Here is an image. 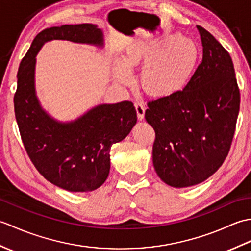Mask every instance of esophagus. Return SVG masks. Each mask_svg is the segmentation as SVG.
Listing matches in <instances>:
<instances>
[{"mask_svg": "<svg viewBox=\"0 0 251 251\" xmlns=\"http://www.w3.org/2000/svg\"><path fill=\"white\" fill-rule=\"evenodd\" d=\"M135 108L137 111V117L139 121H142L143 117H145V112H146V108L145 104L141 100H137L135 102Z\"/></svg>", "mask_w": 251, "mask_h": 251, "instance_id": "1", "label": "esophagus"}]
</instances>
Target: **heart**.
<instances>
[{"label": "heart", "mask_w": 251, "mask_h": 251, "mask_svg": "<svg viewBox=\"0 0 251 251\" xmlns=\"http://www.w3.org/2000/svg\"><path fill=\"white\" fill-rule=\"evenodd\" d=\"M200 60V49L192 39L180 33L159 41L131 45L115 67V78L129 85L130 71L144 63L140 74L143 90L153 97H172L188 86Z\"/></svg>", "instance_id": "1"}]
</instances>
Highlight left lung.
I'll return each mask as SVG.
<instances>
[{
	"instance_id": "1",
	"label": "left lung",
	"mask_w": 251,
	"mask_h": 251,
	"mask_svg": "<svg viewBox=\"0 0 251 251\" xmlns=\"http://www.w3.org/2000/svg\"><path fill=\"white\" fill-rule=\"evenodd\" d=\"M202 59L182 92L149 101L146 120L155 131L153 165L174 188L199 184L225 162L235 132L241 95L230 54L197 25Z\"/></svg>"
}]
</instances>
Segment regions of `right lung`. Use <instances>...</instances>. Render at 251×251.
I'll use <instances>...</instances> for the list:
<instances>
[{"mask_svg":"<svg viewBox=\"0 0 251 251\" xmlns=\"http://www.w3.org/2000/svg\"><path fill=\"white\" fill-rule=\"evenodd\" d=\"M51 40L103 46L102 31L92 24L63 25L40 32L19 66L14 97L16 120L37 172L63 190L90 192L108 178L110 149L136 125V109L130 101L99 104L67 123L47 114L36 97L34 71L37 52Z\"/></svg>","mask_w":251,"mask_h":251,"instance_id":"add662e5","label":"right lung"}]
</instances>
